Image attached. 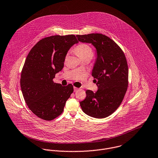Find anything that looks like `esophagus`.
Segmentation results:
<instances>
[{
    "label": "esophagus",
    "mask_w": 158,
    "mask_h": 158,
    "mask_svg": "<svg viewBox=\"0 0 158 158\" xmlns=\"http://www.w3.org/2000/svg\"><path fill=\"white\" fill-rule=\"evenodd\" d=\"M78 90H79V89H78V88L75 87H74V92H77Z\"/></svg>",
    "instance_id": "esophagus-1"
}]
</instances>
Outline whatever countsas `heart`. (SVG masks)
Returning a JSON list of instances; mask_svg holds the SVG:
<instances>
[{
	"mask_svg": "<svg viewBox=\"0 0 158 158\" xmlns=\"http://www.w3.org/2000/svg\"><path fill=\"white\" fill-rule=\"evenodd\" d=\"M75 52L79 56L84 60L87 58H92L94 55V52L92 48L87 44H81L75 48Z\"/></svg>",
	"mask_w": 158,
	"mask_h": 158,
	"instance_id": "1",
	"label": "heart"
}]
</instances>
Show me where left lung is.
<instances>
[{
    "instance_id": "left-lung-1",
    "label": "left lung",
    "mask_w": 158,
    "mask_h": 158,
    "mask_svg": "<svg viewBox=\"0 0 158 158\" xmlns=\"http://www.w3.org/2000/svg\"><path fill=\"white\" fill-rule=\"evenodd\" d=\"M78 40L91 44L97 56L92 75L96 81V92L86 90V98L80 102L82 111L89 116L104 118L119 106L128 87L129 69L124 53L110 37L102 34L77 35Z\"/></svg>"
}]
</instances>
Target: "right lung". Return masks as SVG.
<instances>
[{
    "mask_svg": "<svg viewBox=\"0 0 158 158\" xmlns=\"http://www.w3.org/2000/svg\"><path fill=\"white\" fill-rule=\"evenodd\" d=\"M78 42L74 35H52L39 41L29 52L20 85L26 103L37 117L50 121L62 113L73 86H62L53 79L63 69L70 48Z\"/></svg>",
    "mask_w": 158,
    "mask_h": 158,
    "instance_id": "right-lung-1",
    "label": "right lung"
}]
</instances>
